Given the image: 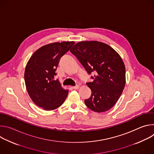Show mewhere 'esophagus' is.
I'll list each match as a JSON object with an SVG mask.
<instances>
[{"mask_svg":"<svg viewBox=\"0 0 154 154\" xmlns=\"http://www.w3.org/2000/svg\"><path fill=\"white\" fill-rule=\"evenodd\" d=\"M72 88L74 89V90H78L79 88V86H78V85H77V86H73L72 87Z\"/></svg>","mask_w":154,"mask_h":154,"instance_id":"esophagus-1","label":"esophagus"}]
</instances>
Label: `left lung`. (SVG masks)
<instances>
[{
    "mask_svg": "<svg viewBox=\"0 0 154 154\" xmlns=\"http://www.w3.org/2000/svg\"><path fill=\"white\" fill-rule=\"evenodd\" d=\"M71 52L79 60L88 74H94L91 90L85 103L92 111L101 113L112 108L121 96L125 84V68L120 55L109 46L99 41H81Z\"/></svg>",
    "mask_w": 154,
    "mask_h": 154,
    "instance_id": "left-lung-1",
    "label": "left lung"
}]
</instances>
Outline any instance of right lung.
I'll return each mask as SVG.
<instances>
[{
	"mask_svg": "<svg viewBox=\"0 0 154 154\" xmlns=\"http://www.w3.org/2000/svg\"><path fill=\"white\" fill-rule=\"evenodd\" d=\"M74 43L63 41L44 46L32 55L26 65L24 79L27 92L33 102L44 109L58 108L68 96V90L55 79V71L61 57Z\"/></svg>",
	"mask_w": 154,
	"mask_h": 154,
	"instance_id": "add662e5",
	"label": "right lung"
}]
</instances>
